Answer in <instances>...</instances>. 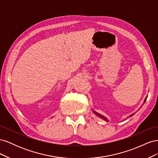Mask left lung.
<instances>
[{"instance_id": "obj_1", "label": "left lung", "mask_w": 158, "mask_h": 158, "mask_svg": "<svg viewBox=\"0 0 158 158\" xmlns=\"http://www.w3.org/2000/svg\"><path fill=\"white\" fill-rule=\"evenodd\" d=\"M148 97V96H147ZM147 97L146 98V99H145V100H144V103L146 102V99H147ZM94 113L95 114H96V115L97 116H98L99 117H100V118H102V119H103V120H105V121H108V120H107V119L106 118V117H105L104 116H103V115H102V114H99V113H96V112H95V111H94ZM133 114H132V115L131 116H132L133 115ZM131 117V116H130Z\"/></svg>"}]
</instances>
